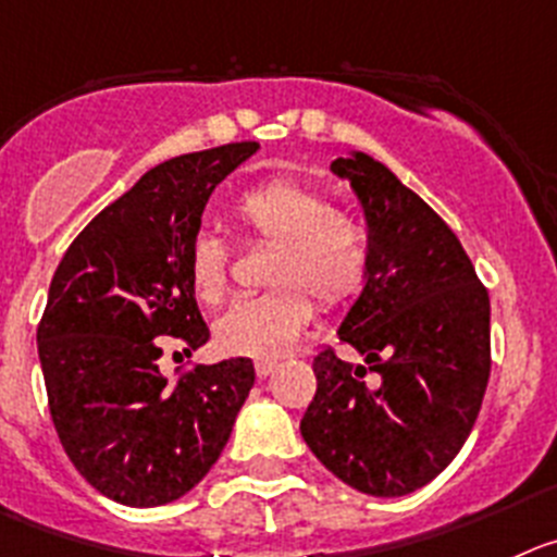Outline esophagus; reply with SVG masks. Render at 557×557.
<instances>
[{
	"label": "esophagus",
	"mask_w": 557,
	"mask_h": 557,
	"mask_svg": "<svg viewBox=\"0 0 557 557\" xmlns=\"http://www.w3.org/2000/svg\"><path fill=\"white\" fill-rule=\"evenodd\" d=\"M274 368H277V362H274V360H258V362H255V373H258V379H267L269 373L274 371Z\"/></svg>",
	"instance_id": "1"
}]
</instances>
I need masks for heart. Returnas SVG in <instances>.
Returning <instances> with one entry per match:
<instances>
[{"label": "heart", "instance_id": "b5f03b06", "mask_svg": "<svg viewBox=\"0 0 557 557\" xmlns=\"http://www.w3.org/2000/svg\"><path fill=\"white\" fill-rule=\"evenodd\" d=\"M236 216L252 236L274 244L269 255L267 294L236 299L214 324L220 351L233 357H280L313 319L315 294L324 308L346 305L368 274V236L360 222L330 208L319 189L274 178L244 191ZM231 252L216 233L200 231L186 252L191 294L202 305H220L227 294Z\"/></svg>", "mask_w": 557, "mask_h": 557}]
</instances>
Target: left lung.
I'll use <instances>...</instances> for the list:
<instances>
[{
	"label": "left lung",
	"mask_w": 557,
	"mask_h": 557,
	"mask_svg": "<svg viewBox=\"0 0 557 557\" xmlns=\"http://www.w3.org/2000/svg\"><path fill=\"white\" fill-rule=\"evenodd\" d=\"M330 170L366 216L368 274L337 337L368 366L321 351L299 431L351 490L404 497L454 461L481 412L490 294L456 233L382 161L351 150ZM366 367L376 383L364 382Z\"/></svg>",
	"instance_id": "obj_1"
}]
</instances>
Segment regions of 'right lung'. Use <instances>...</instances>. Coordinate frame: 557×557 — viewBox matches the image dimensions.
<instances>
[{"label":"right lung","mask_w":557,"mask_h":557,"mask_svg":"<svg viewBox=\"0 0 557 557\" xmlns=\"http://www.w3.org/2000/svg\"><path fill=\"white\" fill-rule=\"evenodd\" d=\"M258 143L175 156L107 206L62 255L38 326L51 420L67 459L103 497L132 508L195 490L231 440L255 384L233 357L170 384L159 337L186 355L208 341L186 274L211 191Z\"/></svg>","instance_id":"1"}]
</instances>
